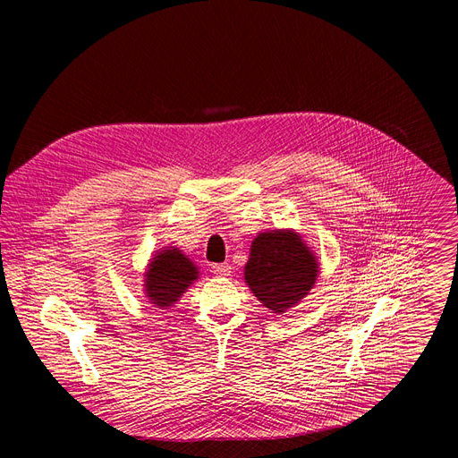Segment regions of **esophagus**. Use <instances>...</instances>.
Instances as JSON below:
<instances>
[{"instance_id": "esophagus-1", "label": "esophagus", "mask_w": 458, "mask_h": 458, "mask_svg": "<svg viewBox=\"0 0 458 458\" xmlns=\"http://www.w3.org/2000/svg\"><path fill=\"white\" fill-rule=\"evenodd\" d=\"M212 272H214L216 276H219V277H223V276H230L232 267H230V265H212Z\"/></svg>"}]
</instances>
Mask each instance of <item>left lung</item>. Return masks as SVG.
I'll return each instance as SVG.
<instances>
[{"mask_svg": "<svg viewBox=\"0 0 458 458\" xmlns=\"http://www.w3.org/2000/svg\"><path fill=\"white\" fill-rule=\"evenodd\" d=\"M318 274L310 246L293 230H272L251 241L244 281L272 313H284L308 295Z\"/></svg>", "mask_w": 458, "mask_h": 458, "instance_id": "1", "label": "left lung"}]
</instances>
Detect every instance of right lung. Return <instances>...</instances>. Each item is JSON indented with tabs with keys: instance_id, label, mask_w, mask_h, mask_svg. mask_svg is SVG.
Segmentation results:
<instances>
[{
	"instance_id": "right-lung-1",
	"label": "right lung",
	"mask_w": 458,
	"mask_h": 458,
	"mask_svg": "<svg viewBox=\"0 0 458 458\" xmlns=\"http://www.w3.org/2000/svg\"><path fill=\"white\" fill-rule=\"evenodd\" d=\"M198 277V267L179 248L168 246L150 259L145 272V293L150 304L168 310Z\"/></svg>"
}]
</instances>
